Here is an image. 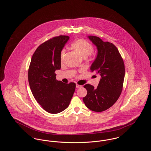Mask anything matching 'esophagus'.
<instances>
[{
	"mask_svg": "<svg viewBox=\"0 0 151 151\" xmlns=\"http://www.w3.org/2000/svg\"><path fill=\"white\" fill-rule=\"evenodd\" d=\"M81 86H80V85H78V84H77L76 85V88H81Z\"/></svg>",
	"mask_w": 151,
	"mask_h": 151,
	"instance_id": "obj_1",
	"label": "esophagus"
}]
</instances>
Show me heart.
<instances>
[{
  "mask_svg": "<svg viewBox=\"0 0 151 151\" xmlns=\"http://www.w3.org/2000/svg\"><path fill=\"white\" fill-rule=\"evenodd\" d=\"M71 47L74 49L80 56L86 58L90 55L93 51V47L92 45L89 43L86 40L80 39L74 42L71 45ZM64 51L62 52V56H63Z\"/></svg>",
  "mask_w": 151,
  "mask_h": 151,
  "instance_id": "b5f03b06",
  "label": "heart"
}]
</instances>
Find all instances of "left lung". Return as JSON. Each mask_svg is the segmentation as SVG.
Here are the masks:
<instances>
[{"label":"left lung","mask_w":151,"mask_h":151,"mask_svg":"<svg viewBox=\"0 0 151 151\" xmlns=\"http://www.w3.org/2000/svg\"><path fill=\"white\" fill-rule=\"evenodd\" d=\"M88 38L98 49V55L91 66V70L101 78L96 88L89 84L84 86L87 94L83 98V101L89 109L101 112L111 107L120 96L125 67L123 59L114 44L104 42L95 36Z\"/></svg>","instance_id":"1"}]
</instances>
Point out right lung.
<instances>
[{"instance_id": "add662e5", "label": "right lung", "mask_w": 151, "mask_h": 151, "mask_svg": "<svg viewBox=\"0 0 151 151\" xmlns=\"http://www.w3.org/2000/svg\"><path fill=\"white\" fill-rule=\"evenodd\" d=\"M69 39L66 35L53 37L40 45L34 53L28 72V83L38 103L48 113L56 114L67 108L76 84L56 79L61 68V51Z\"/></svg>"}]
</instances>
